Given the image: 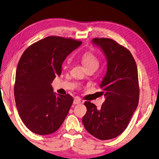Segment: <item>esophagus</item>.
Listing matches in <instances>:
<instances>
[{
    "label": "esophagus",
    "instance_id": "34e87169",
    "mask_svg": "<svg viewBox=\"0 0 159 159\" xmlns=\"http://www.w3.org/2000/svg\"><path fill=\"white\" fill-rule=\"evenodd\" d=\"M81 103V100H80V99L79 98H75L74 99V104L75 105H79Z\"/></svg>",
    "mask_w": 159,
    "mask_h": 159
}]
</instances>
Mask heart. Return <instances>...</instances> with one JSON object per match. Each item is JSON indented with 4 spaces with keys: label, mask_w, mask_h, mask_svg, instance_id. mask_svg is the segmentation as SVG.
Returning <instances> with one entry per match:
<instances>
[{
    "label": "heart",
    "mask_w": 159,
    "mask_h": 159,
    "mask_svg": "<svg viewBox=\"0 0 159 159\" xmlns=\"http://www.w3.org/2000/svg\"><path fill=\"white\" fill-rule=\"evenodd\" d=\"M82 61L86 69L94 67V66H97L98 67L99 65V62L95 55L89 52H85L82 55Z\"/></svg>",
    "instance_id": "heart-1"
}]
</instances>
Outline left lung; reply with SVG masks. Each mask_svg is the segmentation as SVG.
I'll return each instance as SVG.
<instances>
[{
  "label": "left lung",
  "mask_w": 159,
  "mask_h": 159,
  "mask_svg": "<svg viewBox=\"0 0 159 159\" xmlns=\"http://www.w3.org/2000/svg\"><path fill=\"white\" fill-rule=\"evenodd\" d=\"M92 42L100 47L107 60L106 74L100 84L105 100L100 109L86 101L82 123L94 137L109 140L125 130L139 104L137 66L129 50L114 40L95 38Z\"/></svg>",
  "instance_id": "1"
}]
</instances>
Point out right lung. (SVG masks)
I'll use <instances>...</instances> for the list:
<instances>
[{
  "label": "right lung",
  "instance_id": "obj_1",
  "mask_svg": "<svg viewBox=\"0 0 159 159\" xmlns=\"http://www.w3.org/2000/svg\"><path fill=\"white\" fill-rule=\"evenodd\" d=\"M81 44L82 41L72 39L52 36L23 53L16 72L15 101L23 123L36 134L55 132L67 116L72 97L57 95L52 83L60 76L66 57Z\"/></svg>",
  "mask_w": 159,
  "mask_h": 159
}]
</instances>
